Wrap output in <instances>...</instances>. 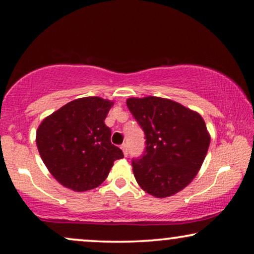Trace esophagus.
Segmentation results:
<instances>
[{
	"label": "esophagus",
	"instance_id": "34e87169",
	"mask_svg": "<svg viewBox=\"0 0 254 254\" xmlns=\"http://www.w3.org/2000/svg\"><path fill=\"white\" fill-rule=\"evenodd\" d=\"M121 150H123V152H124V155L125 156H127L128 155V149H127V143H123L121 144Z\"/></svg>",
	"mask_w": 254,
	"mask_h": 254
}]
</instances>
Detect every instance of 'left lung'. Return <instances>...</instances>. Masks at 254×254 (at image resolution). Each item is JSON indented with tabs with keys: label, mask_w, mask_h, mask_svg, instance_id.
<instances>
[{
	"label": "left lung",
	"mask_w": 254,
	"mask_h": 254,
	"mask_svg": "<svg viewBox=\"0 0 254 254\" xmlns=\"http://www.w3.org/2000/svg\"><path fill=\"white\" fill-rule=\"evenodd\" d=\"M127 106L145 135V150L133 159L140 187L156 197L171 196L197 175L210 143L202 117L171 99L128 98Z\"/></svg>",
	"instance_id": "obj_1"
}]
</instances>
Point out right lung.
<instances>
[{
    "label": "right lung",
    "mask_w": 254,
    "mask_h": 254,
    "mask_svg": "<svg viewBox=\"0 0 254 254\" xmlns=\"http://www.w3.org/2000/svg\"><path fill=\"white\" fill-rule=\"evenodd\" d=\"M113 102L100 97L72 100L45 118L37 130V147L51 175L76 192L98 187L123 151L111 143L104 120Z\"/></svg>",
    "instance_id": "right-lung-1"
}]
</instances>
